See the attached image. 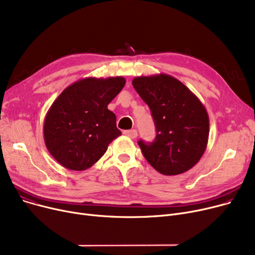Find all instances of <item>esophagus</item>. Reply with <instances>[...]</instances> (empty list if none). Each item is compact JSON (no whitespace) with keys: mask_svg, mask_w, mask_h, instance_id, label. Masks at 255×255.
Masks as SVG:
<instances>
[{"mask_svg":"<svg viewBox=\"0 0 255 255\" xmlns=\"http://www.w3.org/2000/svg\"><path fill=\"white\" fill-rule=\"evenodd\" d=\"M124 134L129 137V138H136L137 137V131L135 129H132V130H125Z\"/></svg>","mask_w":255,"mask_h":255,"instance_id":"esophagus-1","label":"esophagus"}]
</instances>
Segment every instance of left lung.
<instances>
[{"instance_id":"1","label":"left lung","mask_w":255,"mask_h":255,"mask_svg":"<svg viewBox=\"0 0 255 255\" xmlns=\"http://www.w3.org/2000/svg\"><path fill=\"white\" fill-rule=\"evenodd\" d=\"M132 85L149 105L157 131L153 142L138 141L146 161L165 176L192 168L204 155L209 139L205 105L179 79L168 74L137 76Z\"/></svg>"}]
</instances>
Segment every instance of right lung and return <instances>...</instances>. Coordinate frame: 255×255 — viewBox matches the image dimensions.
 Wrapping results in <instances>:
<instances>
[{"label":"right lung","instance_id":"1","mask_svg":"<svg viewBox=\"0 0 255 255\" xmlns=\"http://www.w3.org/2000/svg\"><path fill=\"white\" fill-rule=\"evenodd\" d=\"M126 84L123 76L86 77L67 87L53 101L43 124L50 155L70 170H86L122 133L107 105Z\"/></svg>","mask_w":255,"mask_h":255}]
</instances>
